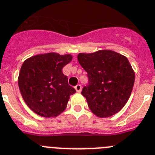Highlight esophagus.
<instances>
[{"label": "esophagus", "mask_w": 155, "mask_h": 155, "mask_svg": "<svg viewBox=\"0 0 155 155\" xmlns=\"http://www.w3.org/2000/svg\"><path fill=\"white\" fill-rule=\"evenodd\" d=\"M75 89H76V91H77V92H81L82 91V86L80 85V84H77V85L75 87Z\"/></svg>", "instance_id": "obj_1"}]
</instances>
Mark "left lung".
I'll return each mask as SVG.
<instances>
[{
    "label": "left lung",
    "mask_w": 155,
    "mask_h": 155,
    "mask_svg": "<svg viewBox=\"0 0 155 155\" xmlns=\"http://www.w3.org/2000/svg\"><path fill=\"white\" fill-rule=\"evenodd\" d=\"M79 64L87 72L88 83L82 94L98 117H108L120 111L128 101L135 74L126 57L109 50L78 54Z\"/></svg>",
    "instance_id": "1"
}]
</instances>
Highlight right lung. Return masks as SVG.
Returning a JSON list of instances; mask_svg holds the SVG:
<instances>
[{"mask_svg": "<svg viewBox=\"0 0 155 155\" xmlns=\"http://www.w3.org/2000/svg\"><path fill=\"white\" fill-rule=\"evenodd\" d=\"M72 55L38 54L25 60L18 76V87L28 107L40 116H58L67 106L76 90L68 85L62 72Z\"/></svg>", "mask_w": 155, "mask_h": 155, "instance_id": "right-lung-1", "label": "right lung"}]
</instances>
